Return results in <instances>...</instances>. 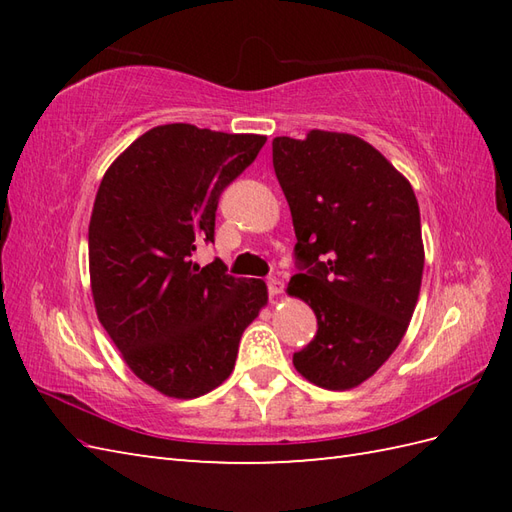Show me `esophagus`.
<instances>
[{
	"label": "esophagus",
	"mask_w": 512,
	"mask_h": 512,
	"mask_svg": "<svg viewBox=\"0 0 512 512\" xmlns=\"http://www.w3.org/2000/svg\"><path fill=\"white\" fill-rule=\"evenodd\" d=\"M281 292H284V281H281V279H270L268 281V295L275 299V297L281 295Z\"/></svg>",
	"instance_id": "34e87169"
}]
</instances>
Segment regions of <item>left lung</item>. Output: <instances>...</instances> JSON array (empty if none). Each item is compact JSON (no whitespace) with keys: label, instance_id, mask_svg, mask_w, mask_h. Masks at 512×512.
I'll return each mask as SVG.
<instances>
[{"label":"left lung","instance_id":"left-lung-1","mask_svg":"<svg viewBox=\"0 0 512 512\" xmlns=\"http://www.w3.org/2000/svg\"><path fill=\"white\" fill-rule=\"evenodd\" d=\"M273 165L303 268L286 292L319 323L292 363L317 387H358L394 354L416 310L424 268L416 193L354 134L277 136Z\"/></svg>","mask_w":512,"mask_h":512}]
</instances>
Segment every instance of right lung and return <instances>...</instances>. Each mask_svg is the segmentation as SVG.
<instances>
[{"mask_svg": "<svg viewBox=\"0 0 512 512\" xmlns=\"http://www.w3.org/2000/svg\"><path fill=\"white\" fill-rule=\"evenodd\" d=\"M266 136L171 123L138 136L96 191L90 286L105 332L132 372L169 398H198L231 376L239 339L268 303L262 279H235L215 259L220 193Z\"/></svg>", "mask_w": 512, "mask_h": 512, "instance_id": "1", "label": "right lung"}]
</instances>
